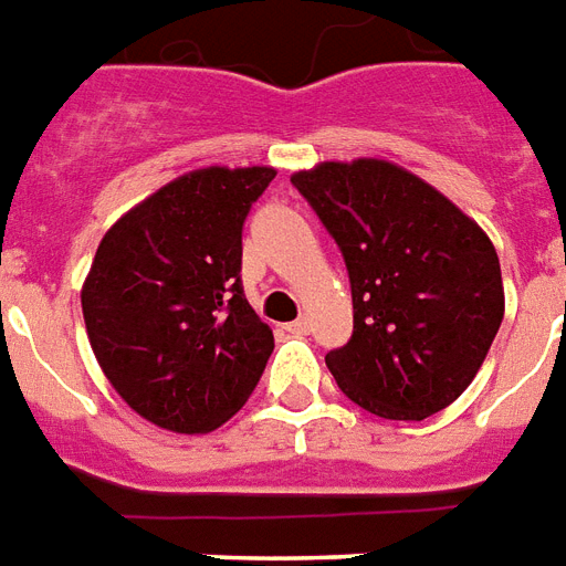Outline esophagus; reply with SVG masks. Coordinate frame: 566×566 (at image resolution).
Listing matches in <instances>:
<instances>
[{
    "mask_svg": "<svg viewBox=\"0 0 566 566\" xmlns=\"http://www.w3.org/2000/svg\"><path fill=\"white\" fill-rule=\"evenodd\" d=\"M286 329L292 333V336H306V333H310V318L292 321V324H286Z\"/></svg>",
    "mask_w": 566,
    "mask_h": 566,
    "instance_id": "obj_1",
    "label": "esophagus"
}]
</instances>
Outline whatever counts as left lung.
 <instances>
[{
    "label": "left lung",
    "instance_id": "1",
    "mask_svg": "<svg viewBox=\"0 0 566 566\" xmlns=\"http://www.w3.org/2000/svg\"><path fill=\"white\" fill-rule=\"evenodd\" d=\"M292 184L350 274L354 336L327 354L338 388L388 420L447 409L503 324L494 242L427 180L379 157L324 160L295 171Z\"/></svg>",
    "mask_w": 566,
    "mask_h": 566
}]
</instances>
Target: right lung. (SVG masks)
<instances>
[{"label": "right lung", "instance_id": "1", "mask_svg": "<svg viewBox=\"0 0 566 566\" xmlns=\"http://www.w3.org/2000/svg\"><path fill=\"white\" fill-rule=\"evenodd\" d=\"M277 169L207 166L130 207L81 286L104 377L139 418L205 436L260 382L274 333L242 295V224Z\"/></svg>", "mask_w": 566, "mask_h": 566}]
</instances>
